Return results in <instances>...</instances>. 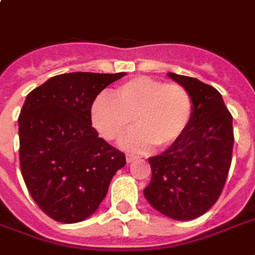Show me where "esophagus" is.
Returning a JSON list of instances; mask_svg holds the SVG:
<instances>
[{"label": "esophagus", "instance_id": "34e87169", "mask_svg": "<svg viewBox=\"0 0 255 255\" xmlns=\"http://www.w3.org/2000/svg\"><path fill=\"white\" fill-rule=\"evenodd\" d=\"M126 159H127V163H132V161H135V160L137 159V156L132 155V153H127Z\"/></svg>", "mask_w": 255, "mask_h": 255}]
</instances>
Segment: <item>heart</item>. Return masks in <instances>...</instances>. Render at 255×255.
I'll return each mask as SVG.
<instances>
[{
  "label": "heart",
  "instance_id": "heart-1",
  "mask_svg": "<svg viewBox=\"0 0 255 255\" xmlns=\"http://www.w3.org/2000/svg\"><path fill=\"white\" fill-rule=\"evenodd\" d=\"M193 118V98L184 86L165 83L149 77H136L114 91V99L99 95L91 106L96 131L108 141L123 140V147L143 151L169 147L181 139Z\"/></svg>",
  "mask_w": 255,
  "mask_h": 255
}]
</instances>
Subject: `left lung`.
<instances>
[{"instance_id":"left-lung-1","label":"left lung","mask_w":255,"mask_h":255,"mask_svg":"<svg viewBox=\"0 0 255 255\" xmlns=\"http://www.w3.org/2000/svg\"><path fill=\"white\" fill-rule=\"evenodd\" d=\"M168 77L190 92L193 118L181 139L148 159L152 178L144 196L160 213L188 221L221 196L233 155V116L214 87L185 75Z\"/></svg>"}]
</instances>
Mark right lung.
I'll use <instances>...</instances> for the list:
<instances>
[{
  "mask_svg": "<svg viewBox=\"0 0 255 255\" xmlns=\"http://www.w3.org/2000/svg\"><path fill=\"white\" fill-rule=\"evenodd\" d=\"M126 73H69L50 78L26 96L18 118L19 165L43 213L63 224L83 221L107 194L126 156L99 137L91 106Z\"/></svg>",
  "mask_w": 255,
  "mask_h": 255,
  "instance_id": "right-lung-1",
  "label": "right lung"
}]
</instances>
